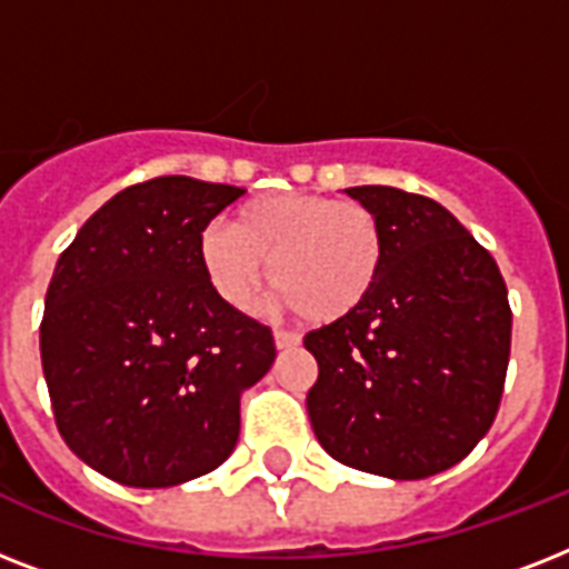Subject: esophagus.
I'll use <instances>...</instances> for the list:
<instances>
[{
  "label": "esophagus",
  "mask_w": 569,
  "mask_h": 569,
  "mask_svg": "<svg viewBox=\"0 0 569 569\" xmlns=\"http://www.w3.org/2000/svg\"><path fill=\"white\" fill-rule=\"evenodd\" d=\"M274 346L277 351H289V348L301 346V337H298V333H289V330H277Z\"/></svg>",
  "instance_id": "obj_1"
}]
</instances>
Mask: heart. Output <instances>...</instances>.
<instances>
[{
	"mask_svg": "<svg viewBox=\"0 0 569 569\" xmlns=\"http://www.w3.org/2000/svg\"><path fill=\"white\" fill-rule=\"evenodd\" d=\"M197 259L218 301L257 307L262 283L303 319L330 325L355 316L383 268V230L372 209L303 191H274L232 212L230 227H206Z\"/></svg>",
	"mask_w": 569,
	"mask_h": 569,
	"instance_id": "obj_1",
	"label": "heart"
}]
</instances>
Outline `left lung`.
<instances>
[{
    "label": "left lung",
    "instance_id": "8db88e82",
    "mask_svg": "<svg viewBox=\"0 0 569 569\" xmlns=\"http://www.w3.org/2000/svg\"><path fill=\"white\" fill-rule=\"evenodd\" d=\"M383 230L369 301L303 337L319 363L307 413L346 467L416 481L455 467L490 431L511 355L493 257L431 197L355 186Z\"/></svg>",
    "mask_w": 569,
    "mask_h": 569
}]
</instances>
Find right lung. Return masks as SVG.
Wrapping results in <instances>:
<instances>
[{"label": "right lung", "instance_id": "obj_1", "mask_svg": "<svg viewBox=\"0 0 569 569\" xmlns=\"http://www.w3.org/2000/svg\"><path fill=\"white\" fill-rule=\"evenodd\" d=\"M244 189L194 177L129 186L84 221L47 289L40 360L76 458L127 487L206 476L239 440L241 392L271 330L218 301L197 239Z\"/></svg>", "mask_w": 569, "mask_h": 569}]
</instances>
